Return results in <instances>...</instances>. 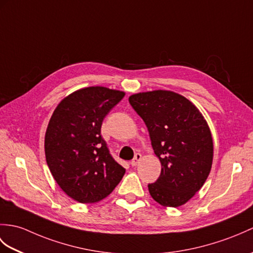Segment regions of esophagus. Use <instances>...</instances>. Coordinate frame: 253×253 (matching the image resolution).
Masks as SVG:
<instances>
[{
	"mask_svg": "<svg viewBox=\"0 0 253 253\" xmlns=\"http://www.w3.org/2000/svg\"><path fill=\"white\" fill-rule=\"evenodd\" d=\"M141 157H142V156H141L140 153H136V154H134L133 160H132L131 163H130L132 167H136V166L138 165V163L141 161Z\"/></svg>",
	"mask_w": 253,
	"mask_h": 253,
	"instance_id": "1",
	"label": "esophagus"
}]
</instances>
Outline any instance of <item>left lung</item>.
Segmentation results:
<instances>
[{
  "mask_svg": "<svg viewBox=\"0 0 253 253\" xmlns=\"http://www.w3.org/2000/svg\"><path fill=\"white\" fill-rule=\"evenodd\" d=\"M129 103L148 127L152 148L162 164L161 175L148 185L165 207H179L207 180L213 158L209 126L190 100L169 90L139 92Z\"/></svg>",
  "mask_w": 253,
  "mask_h": 253,
  "instance_id": "left-lung-1",
  "label": "left lung"
}]
</instances>
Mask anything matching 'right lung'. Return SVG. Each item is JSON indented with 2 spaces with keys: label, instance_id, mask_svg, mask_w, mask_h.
I'll return each instance as SVG.
<instances>
[{
  "label": "right lung",
  "instance_id": "right-lung-1",
  "mask_svg": "<svg viewBox=\"0 0 253 253\" xmlns=\"http://www.w3.org/2000/svg\"><path fill=\"white\" fill-rule=\"evenodd\" d=\"M125 92L87 87L64 98L52 113L45 133V156L61 190L82 204L97 203L120 183L125 168L101 137L103 119Z\"/></svg>",
  "mask_w": 253,
  "mask_h": 253
}]
</instances>
